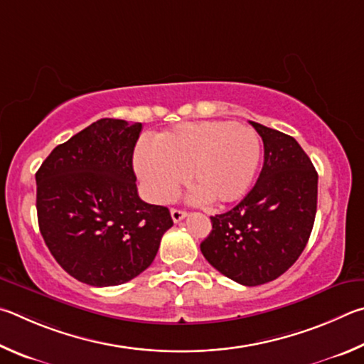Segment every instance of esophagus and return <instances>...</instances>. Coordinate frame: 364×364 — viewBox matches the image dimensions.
I'll return each instance as SVG.
<instances>
[{
    "label": "esophagus",
    "instance_id": "34e87169",
    "mask_svg": "<svg viewBox=\"0 0 364 364\" xmlns=\"http://www.w3.org/2000/svg\"><path fill=\"white\" fill-rule=\"evenodd\" d=\"M171 218H172V220L176 222H181V220H183L187 218V213L186 211H181V209H176V208H172L171 209Z\"/></svg>",
    "mask_w": 364,
    "mask_h": 364
}]
</instances>
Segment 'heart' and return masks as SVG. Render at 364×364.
Here are the masks:
<instances>
[{
  "label": "heart",
  "mask_w": 364,
  "mask_h": 364,
  "mask_svg": "<svg viewBox=\"0 0 364 364\" xmlns=\"http://www.w3.org/2000/svg\"><path fill=\"white\" fill-rule=\"evenodd\" d=\"M260 161L256 131L228 121L186 123L140 145L136 171L151 200L168 203L187 181L192 200L227 206L243 198Z\"/></svg>",
  "instance_id": "b5f03b06"
}]
</instances>
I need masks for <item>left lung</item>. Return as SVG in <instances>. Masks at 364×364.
I'll return each mask as SVG.
<instances>
[{
	"label": "left lung",
	"instance_id": "1",
	"mask_svg": "<svg viewBox=\"0 0 364 364\" xmlns=\"http://www.w3.org/2000/svg\"><path fill=\"white\" fill-rule=\"evenodd\" d=\"M264 142L256 186L228 213L211 218L200 245L222 275L245 286L273 282L307 246L314 228L318 174L294 137L251 121Z\"/></svg>",
	"mask_w": 364,
	"mask_h": 364
}]
</instances>
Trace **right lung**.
Listing matches in <instances>:
<instances>
[{"instance_id": "1", "label": "right lung", "mask_w": 364, "mask_h": 364, "mask_svg": "<svg viewBox=\"0 0 364 364\" xmlns=\"http://www.w3.org/2000/svg\"><path fill=\"white\" fill-rule=\"evenodd\" d=\"M142 123L102 118L57 145L36 172L38 225L68 275L105 288L151 265L169 209L139 198L132 169Z\"/></svg>"}]
</instances>
